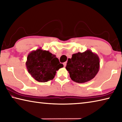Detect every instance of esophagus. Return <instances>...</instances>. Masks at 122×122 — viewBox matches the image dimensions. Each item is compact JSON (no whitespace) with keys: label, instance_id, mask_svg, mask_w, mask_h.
<instances>
[{"label":"esophagus","instance_id":"1","mask_svg":"<svg viewBox=\"0 0 122 122\" xmlns=\"http://www.w3.org/2000/svg\"><path fill=\"white\" fill-rule=\"evenodd\" d=\"M63 64L64 67H66V65H67V62H64Z\"/></svg>","mask_w":122,"mask_h":122}]
</instances>
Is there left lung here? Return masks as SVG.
Listing matches in <instances>:
<instances>
[{"mask_svg":"<svg viewBox=\"0 0 122 122\" xmlns=\"http://www.w3.org/2000/svg\"><path fill=\"white\" fill-rule=\"evenodd\" d=\"M100 59L90 50L78 52L68 59L66 68L73 81L83 83L94 78L100 69Z\"/></svg>","mask_w":122,"mask_h":122,"instance_id":"obj_1","label":"left lung"}]
</instances>
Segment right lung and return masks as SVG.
<instances>
[{
  "label": "right lung",
  "instance_id": "right-lung-1",
  "mask_svg": "<svg viewBox=\"0 0 122 122\" xmlns=\"http://www.w3.org/2000/svg\"><path fill=\"white\" fill-rule=\"evenodd\" d=\"M26 66L32 77L39 82L52 80L56 71L63 67L55 55L41 48L29 53Z\"/></svg>",
  "mask_w": 122,
  "mask_h": 122
}]
</instances>
